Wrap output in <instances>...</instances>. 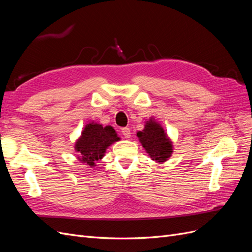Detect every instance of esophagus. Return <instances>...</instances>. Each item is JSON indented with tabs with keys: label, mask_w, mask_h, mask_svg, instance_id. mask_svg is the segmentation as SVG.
Masks as SVG:
<instances>
[{
	"label": "esophagus",
	"mask_w": 252,
	"mask_h": 252,
	"mask_svg": "<svg viewBox=\"0 0 252 252\" xmlns=\"http://www.w3.org/2000/svg\"><path fill=\"white\" fill-rule=\"evenodd\" d=\"M122 134L124 135V138L125 139H129L131 136V132H130V129H129L128 127H124V128H122Z\"/></svg>",
	"instance_id": "1"
}]
</instances>
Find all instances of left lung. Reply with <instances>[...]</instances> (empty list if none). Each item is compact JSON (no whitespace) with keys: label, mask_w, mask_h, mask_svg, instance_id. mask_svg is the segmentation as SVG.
<instances>
[{"label":"left lung","mask_w":252,"mask_h":252,"mask_svg":"<svg viewBox=\"0 0 252 252\" xmlns=\"http://www.w3.org/2000/svg\"><path fill=\"white\" fill-rule=\"evenodd\" d=\"M143 147L146 149L150 158L156 162L167 161L172 154V145L161 125L150 120L145 125L144 130L136 133Z\"/></svg>","instance_id":"8db88e82"}]
</instances>
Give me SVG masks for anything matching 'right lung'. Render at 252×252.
I'll use <instances>...</instances> for the list:
<instances>
[{
	"mask_svg": "<svg viewBox=\"0 0 252 252\" xmlns=\"http://www.w3.org/2000/svg\"><path fill=\"white\" fill-rule=\"evenodd\" d=\"M119 140L116 130L111 126L103 127L100 124L90 123L84 128L74 148L81 156L79 159L82 163L94 166L103 158L106 148Z\"/></svg>",
	"mask_w": 252,
	"mask_h": 252,
	"instance_id": "obj_1",
	"label": "right lung"
}]
</instances>
